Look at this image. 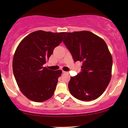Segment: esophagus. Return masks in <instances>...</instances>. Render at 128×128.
Returning a JSON list of instances; mask_svg holds the SVG:
<instances>
[{"instance_id": "1", "label": "esophagus", "mask_w": 128, "mask_h": 128, "mask_svg": "<svg viewBox=\"0 0 128 128\" xmlns=\"http://www.w3.org/2000/svg\"><path fill=\"white\" fill-rule=\"evenodd\" d=\"M62 72L64 73V74H68V73H69L68 72H65V71H63Z\"/></svg>"}]
</instances>
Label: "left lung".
Returning a JSON list of instances; mask_svg holds the SVG:
<instances>
[{"mask_svg": "<svg viewBox=\"0 0 128 128\" xmlns=\"http://www.w3.org/2000/svg\"><path fill=\"white\" fill-rule=\"evenodd\" d=\"M63 42L74 62H83L81 72L70 78V92L82 101L98 98L111 78L112 58L106 42L88 31L65 32Z\"/></svg>", "mask_w": 128, "mask_h": 128, "instance_id": "1", "label": "left lung"}]
</instances>
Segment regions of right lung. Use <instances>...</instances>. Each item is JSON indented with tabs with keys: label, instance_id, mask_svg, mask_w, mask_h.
Segmentation results:
<instances>
[{
	"label": "right lung",
	"instance_id": "add662e5",
	"mask_svg": "<svg viewBox=\"0 0 128 128\" xmlns=\"http://www.w3.org/2000/svg\"><path fill=\"white\" fill-rule=\"evenodd\" d=\"M64 34L34 31L17 46L13 59L14 76L21 92L30 100L43 102L53 96L62 70L54 71L43 65Z\"/></svg>",
	"mask_w": 128,
	"mask_h": 128
}]
</instances>
